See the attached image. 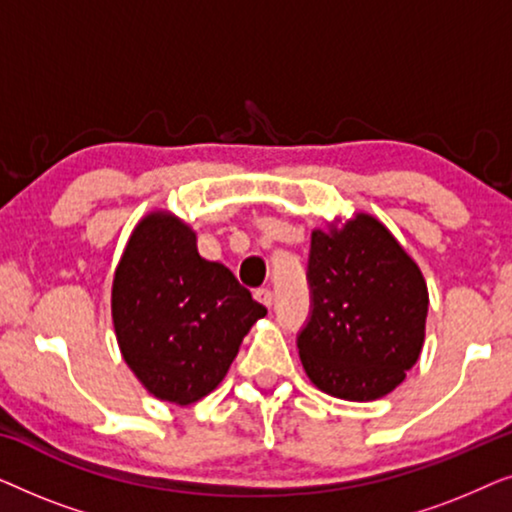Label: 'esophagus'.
Instances as JSON below:
<instances>
[{"label":"esophagus","mask_w":512,"mask_h":512,"mask_svg":"<svg viewBox=\"0 0 512 512\" xmlns=\"http://www.w3.org/2000/svg\"><path fill=\"white\" fill-rule=\"evenodd\" d=\"M254 298L261 305H265V307H272V300H275V298H272V291L270 289H256L254 291Z\"/></svg>","instance_id":"obj_1"}]
</instances>
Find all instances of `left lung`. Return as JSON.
I'll return each mask as SVG.
<instances>
[{
    "mask_svg": "<svg viewBox=\"0 0 512 512\" xmlns=\"http://www.w3.org/2000/svg\"><path fill=\"white\" fill-rule=\"evenodd\" d=\"M307 284L298 354L314 387L345 401L394 391L419 359L429 312L422 270L396 237L370 214L317 228Z\"/></svg>",
    "mask_w": 512,
    "mask_h": 512,
    "instance_id": "left-lung-1",
    "label": "left lung"
}]
</instances>
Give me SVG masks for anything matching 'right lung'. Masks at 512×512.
Instances as JSON below:
<instances>
[{
  "mask_svg": "<svg viewBox=\"0 0 512 512\" xmlns=\"http://www.w3.org/2000/svg\"><path fill=\"white\" fill-rule=\"evenodd\" d=\"M265 314L226 265L198 254L195 233L177 216L151 212L132 230L111 317L125 363L160 401L191 405L219 387Z\"/></svg>",
  "mask_w": 512,
  "mask_h": 512,
  "instance_id": "1",
  "label": "right lung"
}]
</instances>
